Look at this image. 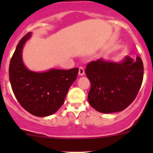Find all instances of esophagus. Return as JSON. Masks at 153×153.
Instances as JSON below:
<instances>
[{
    "mask_svg": "<svg viewBox=\"0 0 153 153\" xmlns=\"http://www.w3.org/2000/svg\"><path fill=\"white\" fill-rule=\"evenodd\" d=\"M84 73H85V71H84V69L83 67H79V75H84Z\"/></svg>",
    "mask_w": 153,
    "mask_h": 153,
    "instance_id": "34e87169",
    "label": "esophagus"
}]
</instances>
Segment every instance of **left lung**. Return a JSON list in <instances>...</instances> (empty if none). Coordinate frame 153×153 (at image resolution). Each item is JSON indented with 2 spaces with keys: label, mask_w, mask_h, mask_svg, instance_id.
<instances>
[{
  "label": "left lung",
  "mask_w": 153,
  "mask_h": 153,
  "mask_svg": "<svg viewBox=\"0 0 153 153\" xmlns=\"http://www.w3.org/2000/svg\"><path fill=\"white\" fill-rule=\"evenodd\" d=\"M91 83L89 104L102 113L122 111L136 98L143 81L142 60L126 56L116 63L100 58L89 63L85 69Z\"/></svg>",
  "instance_id": "obj_1"
}]
</instances>
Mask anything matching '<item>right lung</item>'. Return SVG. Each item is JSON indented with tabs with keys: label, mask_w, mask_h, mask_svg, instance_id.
<instances>
[{
	"label": "right lung",
	"mask_w": 153,
	"mask_h": 153,
	"mask_svg": "<svg viewBox=\"0 0 153 153\" xmlns=\"http://www.w3.org/2000/svg\"><path fill=\"white\" fill-rule=\"evenodd\" d=\"M31 34L23 37L17 45L9 68L10 81L21 106L32 115L46 117L63 105L69 87L76 80L78 68L51 69L43 72L27 69L23 61L22 50Z\"/></svg>",
	"instance_id": "1"
}]
</instances>
